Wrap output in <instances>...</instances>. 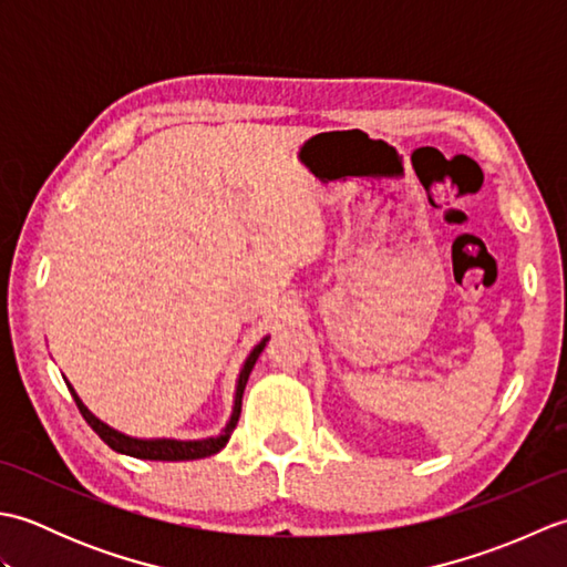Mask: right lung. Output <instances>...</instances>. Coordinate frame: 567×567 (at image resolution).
<instances>
[{"label": "right lung", "instance_id": "right-lung-1", "mask_svg": "<svg viewBox=\"0 0 567 567\" xmlns=\"http://www.w3.org/2000/svg\"><path fill=\"white\" fill-rule=\"evenodd\" d=\"M270 336H265L260 343L252 346V351L248 353V358L244 360V365H240L238 372V380H236V392H234V406H231V416H228L226 426L221 429V433H216V436H207V439H136V436H128V433L118 431L110 424H104L100 416H94L84 402L78 396V392L72 390V384L68 382V390L72 394V400H75L80 414L84 416V421L100 433V439L110 445L112 451L116 453H124L131 457H141V461H197V457H209L214 453H219L224 445L231 439V433L238 424V416H240V400H244V390H246V382L252 365H256L258 355L262 353L265 343H268Z\"/></svg>", "mask_w": 567, "mask_h": 567}]
</instances>
